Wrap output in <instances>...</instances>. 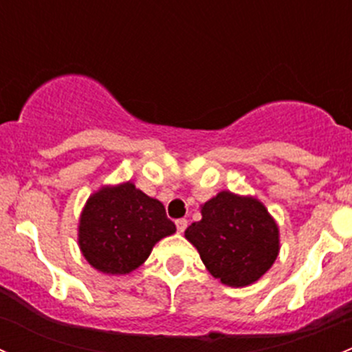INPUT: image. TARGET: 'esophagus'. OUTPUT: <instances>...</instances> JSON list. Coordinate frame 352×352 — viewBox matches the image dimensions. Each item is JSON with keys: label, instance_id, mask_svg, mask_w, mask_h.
I'll use <instances>...</instances> for the list:
<instances>
[{"label": "esophagus", "instance_id": "obj_1", "mask_svg": "<svg viewBox=\"0 0 352 352\" xmlns=\"http://www.w3.org/2000/svg\"><path fill=\"white\" fill-rule=\"evenodd\" d=\"M175 226H177V232H179V233H184V232H186V228H187V219H186V218L177 219V221H175Z\"/></svg>", "mask_w": 352, "mask_h": 352}]
</instances>
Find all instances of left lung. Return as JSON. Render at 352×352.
<instances>
[{
	"instance_id": "1",
	"label": "left lung",
	"mask_w": 352,
	"mask_h": 352,
	"mask_svg": "<svg viewBox=\"0 0 352 352\" xmlns=\"http://www.w3.org/2000/svg\"><path fill=\"white\" fill-rule=\"evenodd\" d=\"M201 212L202 219L186 230V239L223 285L248 286L274 264L279 230L257 199L223 190Z\"/></svg>"
}]
</instances>
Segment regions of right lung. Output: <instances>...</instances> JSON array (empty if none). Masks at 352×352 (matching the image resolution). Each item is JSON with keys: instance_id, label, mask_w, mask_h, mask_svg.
I'll list each match as a JSON object with an SVG mask.
<instances>
[{"instance_id": "obj_1", "label": "right lung", "mask_w": 352, "mask_h": 352, "mask_svg": "<svg viewBox=\"0 0 352 352\" xmlns=\"http://www.w3.org/2000/svg\"><path fill=\"white\" fill-rule=\"evenodd\" d=\"M175 233L165 208L126 182L88 199L80 219V248L104 274H127L140 267L163 236Z\"/></svg>"}]
</instances>
